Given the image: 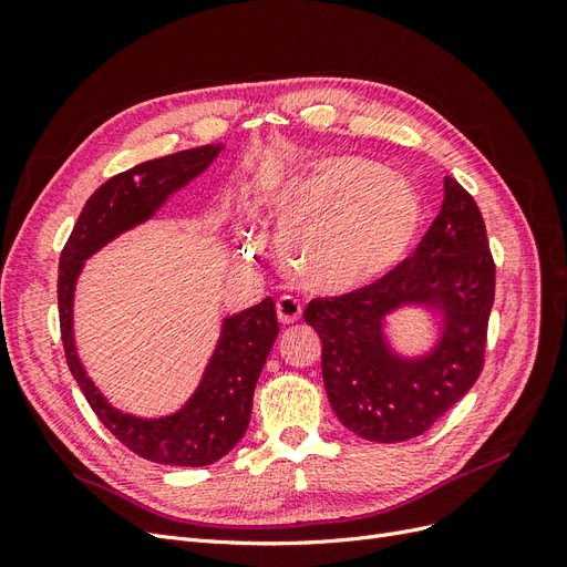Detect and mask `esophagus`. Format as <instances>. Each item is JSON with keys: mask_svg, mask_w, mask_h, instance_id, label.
I'll return each mask as SVG.
<instances>
[{"mask_svg": "<svg viewBox=\"0 0 567 567\" xmlns=\"http://www.w3.org/2000/svg\"><path fill=\"white\" fill-rule=\"evenodd\" d=\"M277 317L284 326L296 323L302 317V307L298 300H293L290 296H284L277 300Z\"/></svg>", "mask_w": 567, "mask_h": 567, "instance_id": "esophagus-1", "label": "esophagus"}]
</instances>
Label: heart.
<instances>
[{"label": "heart", "instance_id": "b5f03b06", "mask_svg": "<svg viewBox=\"0 0 567 567\" xmlns=\"http://www.w3.org/2000/svg\"><path fill=\"white\" fill-rule=\"evenodd\" d=\"M286 277L312 293H348L383 277L414 244L421 200L404 177L333 156L290 177L274 198Z\"/></svg>", "mask_w": 567, "mask_h": 567}]
</instances>
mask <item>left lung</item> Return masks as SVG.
<instances>
[{
    "label": "left lung",
    "mask_w": 567,
    "mask_h": 567,
    "mask_svg": "<svg viewBox=\"0 0 567 567\" xmlns=\"http://www.w3.org/2000/svg\"><path fill=\"white\" fill-rule=\"evenodd\" d=\"M494 260L477 203L444 177L440 215L414 255L346 296L315 298L305 321L321 338V375L340 423L371 442L423 435L466 394L485 364ZM402 303L443 315L441 342L409 360L384 340Z\"/></svg>",
    "instance_id": "left-lung-1"
}]
</instances>
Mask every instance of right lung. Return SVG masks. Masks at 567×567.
<instances>
[{"mask_svg":"<svg viewBox=\"0 0 567 567\" xmlns=\"http://www.w3.org/2000/svg\"><path fill=\"white\" fill-rule=\"evenodd\" d=\"M219 151L221 144L179 151L134 165L101 184L84 203L59 260V321L68 369L99 421L130 452L165 466H210L244 437L257 379L279 336L277 305L265 298L221 321L217 348L192 400L169 416L140 419L111 406L80 364L73 340L75 281L90 255L153 217L177 188L198 177Z\"/></svg>","mask_w":567,"mask_h":567,"instance_id":"1","label":"right lung"}]
</instances>
